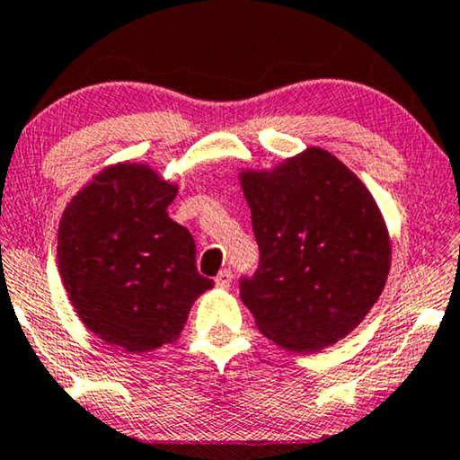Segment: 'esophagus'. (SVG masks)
<instances>
[{"label":"esophagus","instance_id":"34e87169","mask_svg":"<svg viewBox=\"0 0 460 460\" xmlns=\"http://www.w3.org/2000/svg\"><path fill=\"white\" fill-rule=\"evenodd\" d=\"M231 281H233V273L229 269H223L221 273L217 275V279H215V283H217V288H229L231 286Z\"/></svg>","mask_w":460,"mask_h":460}]
</instances>
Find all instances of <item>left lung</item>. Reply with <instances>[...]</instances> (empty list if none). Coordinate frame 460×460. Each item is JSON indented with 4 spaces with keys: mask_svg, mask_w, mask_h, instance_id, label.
<instances>
[{
    "mask_svg": "<svg viewBox=\"0 0 460 460\" xmlns=\"http://www.w3.org/2000/svg\"><path fill=\"white\" fill-rule=\"evenodd\" d=\"M239 181L261 248L239 292L256 327L294 352L344 340L390 273L392 239L371 191L314 146L270 171L245 168Z\"/></svg>",
    "mask_w": 460,
    "mask_h": 460,
    "instance_id": "obj_1",
    "label": "left lung"
}]
</instances>
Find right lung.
<instances>
[{"instance_id":"add662e5","label":"right lung","mask_w":460,"mask_h":460,"mask_svg":"<svg viewBox=\"0 0 460 460\" xmlns=\"http://www.w3.org/2000/svg\"><path fill=\"white\" fill-rule=\"evenodd\" d=\"M177 185L147 164L102 168L64 210L58 270L89 332L125 352L179 338L193 302L215 283L196 269L191 233L168 217Z\"/></svg>"}]
</instances>
